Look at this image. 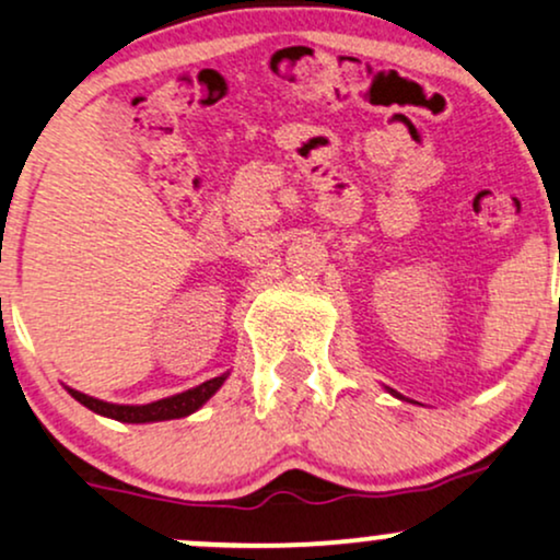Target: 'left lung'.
<instances>
[{
    "instance_id": "obj_1",
    "label": "left lung",
    "mask_w": 560,
    "mask_h": 560,
    "mask_svg": "<svg viewBox=\"0 0 560 560\" xmlns=\"http://www.w3.org/2000/svg\"><path fill=\"white\" fill-rule=\"evenodd\" d=\"M389 395H395V397H400V395H397V392H395V389H389Z\"/></svg>"
}]
</instances>
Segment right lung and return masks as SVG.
I'll use <instances>...</instances> for the list:
<instances>
[{
  "instance_id": "obj_1",
  "label": "right lung",
  "mask_w": 560,
  "mask_h": 560,
  "mask_svg": "<svg viewBox=\"0 0 560 560\" xmlns=\"http://www.w3.org/2000/svg\"><path fill=\"white\" fill-rule=\"evenodd\" d=\"M229 378L226 374L208 378L202 382L199 387H191L186 392H178V395L163 397V400L155 402H147V405H118V402H105V400H96V397L83 395L79 389H70V397H75L81 405H86L89 410L94 413L105 416V419H115V421H124V423H152V421H171V419H184V416H191L195 410L202 408L210 397L215 395L218 389L223 387V382Z\"/></svg>"
}]
</instances>
